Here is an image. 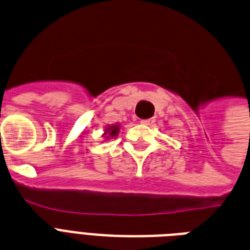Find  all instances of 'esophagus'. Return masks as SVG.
<instances>
[{
    "label": "esophagus",
    "mask_w": 250,
    "mask_h": 250,
    "mask_svg": "<svg viewBox=\"0 0 250 250\" xmlns=\"http://www.w3.org/2000/svg\"><path fill=\"white\" fill-rule=\"evenodd\" d=\"M154 123V119H146V120H141V124L143 125H151Z\"/></svg>",
    "instance_id": "esophagus-1"
}]
</instances>
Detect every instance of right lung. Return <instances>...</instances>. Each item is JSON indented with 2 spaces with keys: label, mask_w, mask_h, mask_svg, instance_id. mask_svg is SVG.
I'll list each match as a JSON object with an SVG mask.
<instances>
[{
  "label": "right lung",
  "mask_w": 250,
  "mask_h": 250,
  "mask_svg": "<svg viewBox=\"0 0 250 250\" xmlns=\"http://www.w3.org/2000/svg\"><path fill=\"white\" fill-rule=\"evenodd\" d=\"M120 131V125L119 124H116V125H108L107 127H105V130H104V137H105V139H109V138H113V137H116V135L119 134Z\"/></svg>",
  "instance_id": "1"
}]
</instances>
